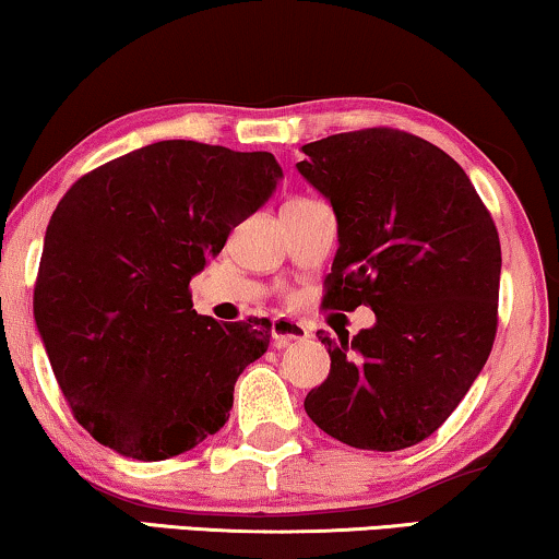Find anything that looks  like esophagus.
Masks as SVG:
<instances>
[{"mask_svg":"<svg viewBox=\"0 0 559 559\" xmlns=\"http://www.w3.org/2000/svg\"><path fill=\"white\" fill-rule=\"evenodd\" d=\"M310 335L308 328L302 323H297L293 318H274L272 323V338H274V346L277 348H287L289 343H297V341H305Z\"/></svg>","mask_w":559,"mask_h":559,"instance_id":"esophagus-1","label":"esophagus"}]
</instances>
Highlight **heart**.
Listing matches in <instances>:
<instances>
[{"mask_svg":"<svg viewBox=\"0 0 559 559\" xmlns=\"http://www.w3.org/2000/svg\"><path fill=\"white\" fill-rule=\"evenodd\" d=\"M289 203H293V201H289Z\"/></svg>","mask_w":559,"mask_h":559,"instance_id":"b5f03b06","label":"heart"}]
</instances>
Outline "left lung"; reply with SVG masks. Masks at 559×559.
I'll list each match as a JSON object with an SVG mask.
<instances>
[{
  "instance_id": "obj_1",
  "label": "left lung",
  "mask_w": 559,
  "mask_h": 559,
  "mask_svg": "<svg viewBox=\"0 0 559 559\" xmlns=\"http://www.w3.org/2000/svg\"><path fill=\"white\" fill-rule=\"evenodd\" d=\"M297 173L338 221L325 308L373 310L348 338L318 333L331 373L305 396L320 430L392 453L445 423L496 338L501 243L468 175L415 134L361 129L302 147Z\"/></svg>"
}]
</instances>
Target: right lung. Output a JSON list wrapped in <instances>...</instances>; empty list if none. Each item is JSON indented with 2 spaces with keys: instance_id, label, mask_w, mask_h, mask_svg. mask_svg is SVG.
Returning a JSON list of instances; mask_svg holds the SVG:
<instances>
[{
  "instance_id": "add662e5",
  "label": "right lung",
  "mask_w": 559,
  "mask_h": 559,
  "mask_svg": "<svg viewBox=\"0 0 559 559\" xmlns=\"http://www.w3.org/2000/svg\"><path fill=\"white\" fill-rule=\"evenodd\" d=\"M280 178L270 152L165 140L83 175L52 211L35 323L73 417L102 445L165 461L226 425L272 323L198 316L188 287Z\"/></svg>"
}]
</instances>
